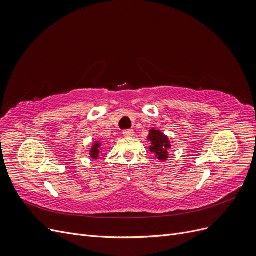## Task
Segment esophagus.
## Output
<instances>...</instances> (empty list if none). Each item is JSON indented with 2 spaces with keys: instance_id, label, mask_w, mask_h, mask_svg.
<instances>
[{
  "instance_id": "1",
  "label": "esophagus",
  "mask_w": 256,
  "mask_h": 256,
  "mask_svg": "<svg viewBox=\"0 0 256 256\" xmlns=\"http://www.w3.org/2000/svg\"><path fill=\"white\" fill-rule=\"evenodd\" d=\"M122 134H124V136H126V138H132L134 136V130L129 129V130H124Z\"/></svg>"
}]
</instances>
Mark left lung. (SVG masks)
<instances>
[{
    "label": "left lung",
    "mask_w": 256,
    "mask_h": 256,
    "mask_svg": "<svg viewBox=\"0 0 256 256\" xmlns=\"http://www.w3.org/2000/svg\"><path fill=\"white\" fill-rule=\"evenodd\" d=\"M147 140L150 142V150L160 161H166L168 158V150L171 148V142L168 138L160 130L150 129Z\"/></svg>",
    "instance_id": "8db88e82"
}]
</instances>
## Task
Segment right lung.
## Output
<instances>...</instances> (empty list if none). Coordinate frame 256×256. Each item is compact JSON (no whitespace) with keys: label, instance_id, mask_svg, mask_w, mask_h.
Masks as SVG:
<instances>
[{"label":"right lung","instance_id":"right-lung-1","mask_svg":"<svg viewBox=\"0 0 256 256\" xmlns=\"http://www.w3.org/2000/svg\"><path fill=\"white\" fill-rule=\"evenodd\" d=\"M100 146H102V143H100L99 141H95L94 143H92V148L90 150V157L92 158V159H98L100 158Z\"/></svg>","mask_w":256,"mask_h":256}]
</instances>
